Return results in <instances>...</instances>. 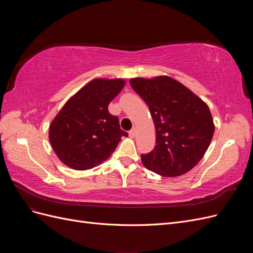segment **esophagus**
Here are the masks:
<instances>
[{"label":"esophagus","instance_id":"esophagus-1","mask_svg":"<svg viewBox=\"0 0 253 253\" xmlns=\"http://www.w3.org/2000/svg\"><path fill=\"white\" fill-rule=\"evenodd\" d=\"M128 134H129V137H132V138H134V137H136V135H137V128L133 127L131 131L128 132Z\"/></svg>","mask_w":253,"mask_h":253}]
</instances>
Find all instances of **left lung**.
I'll use <instances>...</instances> for the list:
<instances>
[{"label":"left lung","instance_id":"8db88e82","mask_svg":"<svg viewBox=\"0 0 253 253\" xmlns=\"http://www.w3.org/2000/svg\"><path fill=\"white\" fill-rule=\"evenodd\" d=\"M129 83L148 104L156 129L155 148L141 154L144 167L166 177L193 169L208 150L214 134L208 105L168 76L133 78Z\"/></svg>","mask_w":253,"mask_h":253}]
</instances>
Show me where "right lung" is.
I'll use <instances>...</instances> for the list:
<instances>
[{
	"instance_id": "obj_1",
	"label": "right lung",
	"mask_w": 253,
	"mask_h": 253,
	"mask_svg": "<svg viewBox=\"0 0 253 253\" xmlns=\"http://www.w3.org/2000/svg\"><path fill=\"white\" fill-rule=\"evenodd\" d=\"M122 79H95L76 93L52 120L49 141L59 159L74 170L100 165L116 150L122 136L117 116L108 106L125 86Z\"/></svg>"
}]
</instances>
